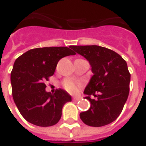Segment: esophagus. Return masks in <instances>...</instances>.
Returning <instances> with one entry per match:
<instances>
[{"instance_id":"esophagus-1","label":"esophagus","mask_w":146,"mask_h":146,"mask_svg":"<svg viewBox=\"0 0 146 146\" xmlns=\"http://www.w3.org/2000/svg\"><path fill=\"white\" fill-rule=\"evenodd\" d=\"M81 99V97L80 96H76V97H74V98H73V101H80Z\"/></svg>"}]
</instances>
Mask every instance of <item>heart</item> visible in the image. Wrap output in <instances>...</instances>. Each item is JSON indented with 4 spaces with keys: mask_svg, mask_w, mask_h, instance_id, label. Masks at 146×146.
<instances>
[{
    "mask_svg": "<svg viewBox=\"0 0 146 146\" xmlns=\"http://www.w3.org/2000/svg\"><path fill=\"white\" fill-rule=\"evenodd\" d=\"M62 86L67 92L74 94L78 92L79 88L80 87V84L75 82L70 79H66L62 82Z\"/></svg>",
    "mask_w": 146,
    "mask_h": 146,
    "instance_id": "heart-1",
    "label": "heart"
}]
</instances>
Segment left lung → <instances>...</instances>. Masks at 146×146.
Returning <instances> with one entry per match:
<instances>
[{
	"label": "left lung",
	"instance_id": "1",
	"mask_svg": "<svg viewBox=\"0 0 146 146\" xmlns=\"http://www.w3.org/2000/svg\"><path fill=\"white\" fill-rule=\"evenodd\" d=\"M85 58L92 66L94 75L84 93L91 102L88 111L80 113L85 124L102 127L116 120L127 99L131 73L126 61L109 48L97 45L70 46ZM90 95L96 98L92 100Z\"/></svg>",
	"mask_w": 146,
	"mask_h": 146
}]
</instances>
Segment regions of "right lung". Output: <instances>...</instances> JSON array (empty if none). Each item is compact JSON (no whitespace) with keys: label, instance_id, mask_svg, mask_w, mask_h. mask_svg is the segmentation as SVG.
<instances>
[{"label":"right lung","instance_id":"right-lung-1","mask_svg":"<svg viewBox=\"0 0 146 146\" xmlns=\"http://www.w3.org/2000/svg\"><path fill=\"white\" fill-rule=\"evenodd\" d=\"M73 54L67 47H46L29 50L15 60L11 73L12 96L28 122L50 127L59 121L62 107L72 100L71 96L60 88L54 94L47 92L45 82L53 76L61 58Z\"/></svg>","mask_w":146,"mask_h":146}]
</instances>
